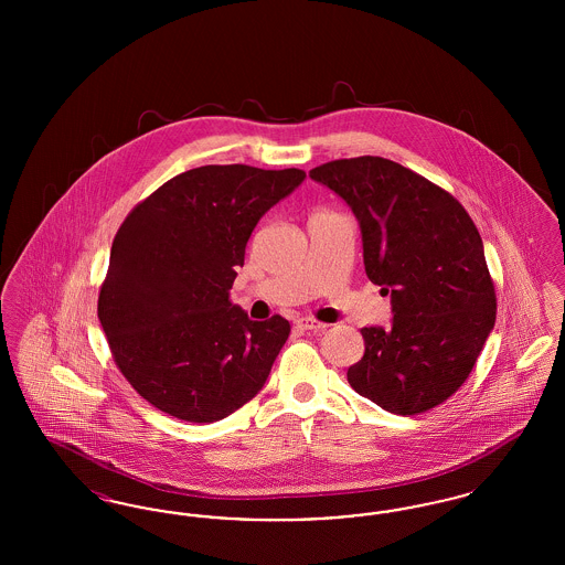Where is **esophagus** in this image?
Returning a JSON list of instances; mask_svg holds the SVG:
<instances>
[{
    "label": "esophagus",
    "instance_id": "esophagus-1",
    "mask_svg": "<svg viewBox=\"0 0 565 565\" xmlns=\"http://www.w3.org/2000/svg\"><path fill=\"white\" fill-rule=\"evenodd\" d=\"M296 328H300V330H323L326 323L318 322L313 318H298L296 320Z\"/></svg>",
    "mask_w": 565,
    "mask_h": 565
}]
</instances>
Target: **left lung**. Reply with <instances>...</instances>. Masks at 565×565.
<instances>
[{
    "label": "left lung",
    "mask_w": 565,
    "mask_h": 565,
    "mask_svg": "<svg viewBox=\"0 0 565 565\" xmlns=\"http://www.w3.org/2000/svg\"><path fill=\"white\" fill-rule=\"evenodd\" d=\"M309 178L360 222L364 269L392 296V326L362 328L351 387L396 415L454 396L495 323V290L472 217L447 190L381 157L320 164Z\"/></svg>",
    "instance_id": "obj_1"
}]
</instances>
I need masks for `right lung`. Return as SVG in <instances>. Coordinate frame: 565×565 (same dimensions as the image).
I'll return each instance as SVG.
<instances>
[{
  "label": "right lung",
  "mask_w": 565,
  "mask_h": 565,
  "mask_svg": "<svg viewBox=\"0 0 565 565\" xmlns=\"http://www.w3.org/2000/svg\"><path fill=\"white\" fill-rule=\"evenodd\" d=\"M302 180L300 169L205 164L120 224L97 316L120 373L162 413L212 424L263 390L290 323L249 320L228 290L258 220Z\"/></svg>",
  "instance_id": "1"
}]
</instances>
